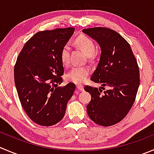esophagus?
<instances>
[{"label": "esophagus", "mask_w": 154, "mask_h": 154, "mask_svg": "<svg viewBox=\"0 0 154 154\" xmlns=\"http://www.w3.org/2000/svg\"><path fill=\"white\" fill-rule=\"evenodd\" d=\"M77 89L80 91H83V85H77Z\"/></svg>", "instance_id": "esophagus-1"}]
</instances>
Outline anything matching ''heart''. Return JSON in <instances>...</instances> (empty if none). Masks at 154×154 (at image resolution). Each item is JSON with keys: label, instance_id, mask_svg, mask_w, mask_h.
<instances>
[{"label": "heart", "instance_id": "1", "mask_svg": "<svg viewBox=\"0 0 154 154\" xmlns=\"http://www.w3.org/2000/svg\"><path fill=\"white\" fill-rule=\"evenodd\" d=\"M76 44L82 51L89 56H92L95 50V43L87 36H80L77 37ZM70 45L66 44L64 45L61 51V60L65 66H68L70 64ZM89 73L90 68L88 66H75L67 74L66 79L71 83L80 84L86 81Z\"/></svg>", "mask_w": 154, "mask_h": 154}]
</instances>
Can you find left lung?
I'll return each mask as SVG.
<instances>
[{"mask_svg": "<svg viewBox=\"0 0 154 154\" xmlns=\"http://www.w3.org/2000/svg\"><path fill=\"white\" fill-rule=\"evenodd\" d=\"M95 40L101 50V57L91 80L101 84L99 88L85 86L91 95L86 106L89 118L96 124L110 126L123 120L135 100L140 83L137 60L130 45L117 31L103 27L83 29Z\"/></svg>", "mask_w": 154, "mask_h": 154, "instance_id": "1", "label": "left lung"}]
</instances>
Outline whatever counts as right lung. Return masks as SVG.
Listing matches in <instances>:
<instances>
[{"label": "right lung", "mask_w": 154, "mask_h": 154, "mask_svg": "<svg viewBox=\"0 0 154 154\" xmlns=\"http://www.w3.org/2000/svg\"><path fill=\"white\" fill-rule=\"evenodd\" d=\"M74 28L36 33L21 50L14 66V80L19 101L30 119L50 126L65 116L75 84L63 82L61 51L74 34Z\"/></svg>", "instance_id": "obj_1"}]
</instances>
